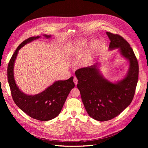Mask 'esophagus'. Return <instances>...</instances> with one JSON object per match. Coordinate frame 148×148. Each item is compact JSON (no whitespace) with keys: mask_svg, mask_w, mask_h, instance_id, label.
Masks as SVG:
<instances>
[{"mask_svg":"<svg viewBox=\"0 0 148 148\" xmlns=\"http://www.w3.org/2000/svg\"><path fill=\"white\" fill-rule=\"evenodd\" d=\"M74 82L75 84V85H77V83H78V79L75 77H74Z\"/></svg>","mask_w":148,"mask_h":148,"instance_id":"esophagus-1","label":"esophagus"}]
</instances>
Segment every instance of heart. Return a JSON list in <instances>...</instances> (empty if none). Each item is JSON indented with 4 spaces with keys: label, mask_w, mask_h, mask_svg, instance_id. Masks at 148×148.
<instances>
[{
    "label": "heart",
    "mask_w": 148,
    "mask_h": 148,
    "mask_svg": "<svg viewBox=\"0 0 148 148\" xmlns=\"http://www.w3.org/2000/svg\"><path fill=\"white\" fill-rule=\"evenodd\" d=\"M99 46V44L98 43V42H95L94 43V47L95 49H97L98 46ZM81 50H70L69 53V57H73L74 56H76L77 54H79V53H81ZM88 60V57H87V58H84V59L82 60V64H85L87 62V61Z\"/></svg>",
    "instance_id": "obj_1"
}]
</instances>
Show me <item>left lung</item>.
I'll return each mask as SVG.
<instances>
[{
    "label": "left lung",
    "mask_w": 148,
    "mask_h": 148,
    "mask_svg": "<svg viewBox=\"0 0 148 148\" xmlns=\"http://www.w3.org/2000/svg\"><path fill=\"white\" fill-rule=\"evenodd\" d=\"M111 42L109 50L119 49L121 54L130 62L123 79L112 83L99 73L98 64L75 72L77 88L88 115L98 121H107L120 114L131 103L138 80L139 66L130 45L122 36L106 33Z\"/></svg>",
    "instance_id": "1"
}]
</instances>
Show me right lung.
<instances>
[{
  "mask_svg": "<svg viewBox=\"0 0 148 148\" xmlns=\"http://www.w3.org/2000/svg\"><path fill=\"white\" fill-rule=\"evenodd\" d=\"M49 38L51 35H43ZM40 36L31 37L23 41L15 50L8 67V79L13 99L17 106L32 118L47 121L58 115L71 89L75 87L73 77L64 81H57L45 91L29 95L20 91L14 78V64L18 50L27 43Z\"/></svg>",
  "mask_w": 148,
  "mask_h": 148,
  "instance_id": "obj_1",
  "label": "right lung"
}]
</instances>
